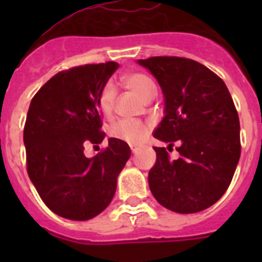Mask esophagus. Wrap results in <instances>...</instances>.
Segmentation results:
<instances>
[{"label": "esophagus", "instance_id": "34e87169", "mask_svg": "<svg viewBox=\"0 0 262 262\" xmlns=\"http://www.w3.org/2000/svg\"><path fill=\"white\" fill-rule=\"evenodd\" d=\"M129 147H131V152H133V154H135V152L139 149V148L136 147V145H129Z\"/></svg>", "mask_w": 262, "mask_h": 262}]
</instances>
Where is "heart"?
<instances>
[{"label":"heart","instance_id":"heart-1","mask_svg":"<svg viewBox=\"0 0 262 262\" xmlns=\"http://www.w3.org/2000/svg\"><path fill=\"white\" fill-rule=\"evenodd\" d=\"M123 82L127 88L135 92L143 99H148L152 94L156 93V85L149 76L142 72H134L123 76ZM115 101V89L111 84L103 86L99 94L98 105L102 114L110 115ZM148 126L140 120L122 119L114 122L108 128V134L111 138L129 143V144H138L147 136Z\"/></svg>","mask_w":262,"mask_h":262}]
</instances>
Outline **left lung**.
<instances>
[{"mask_svg": "<svg viewBox=\"0 0 262 262\" xmlns=\"http://www.w3.org/2000/svg\"><path fill=\"white\" fill-rule=\"evenodd\" d=\"M157 78L165 97V117L154 136L170 147H154L156 164L148 184L160 205L180 214L202 211L230 186L240 154L237 110L224 81L195 60L154 56L139 60Z\"/></svg>", "mask_w": 262, "mask_h": 262, "instance_id": "1", "label": "left lung"}]
</instances>
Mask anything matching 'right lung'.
I'll return each mask as SVG.
<instances>
[{"label": "right lung", "mask_w": 262, "mask_h": 262, "mask_svg": "<svg viewBox=\"0 0 262 262\" xmlns=\"http://www.w3.org/2000/svg\"><path fill=\"white\" fill-rule=\"evenodd\" d=\"M119 64H85L61 71L32 97L23 129L30 180L55 214L88 221L110 205L117 177L131 151L126 142L108 139L92 159L86 144L105 138L98 99Z\"/></svg>", "instance_id": "add662e5"}]
</instances>
